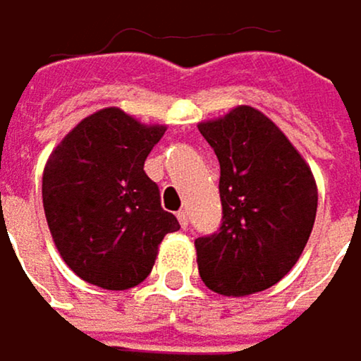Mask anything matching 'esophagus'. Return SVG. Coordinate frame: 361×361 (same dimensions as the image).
Returning a JSON list of instances; mask_svg holds the SVG:
<instances>
[{
    "label": "esophagus",
    "mask_w": 361,
    "mask_h": 361,
    "mask_svg": "<svg viewBox=\"0 0 361 361\" xmlns=\"http://www.w3.org/2000/svg\"><path fill=\"white\" fill-rule=\"evenodd\" d=\"M176 216H178V223H180V227H183V229H187V227H189V214H187L185 210H180Z\"/></svg>",
    "instance_id": "1"
}]
</instances>
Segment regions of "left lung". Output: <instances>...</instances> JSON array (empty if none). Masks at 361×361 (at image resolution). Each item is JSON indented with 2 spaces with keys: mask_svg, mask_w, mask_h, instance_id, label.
Instances as JSON below:
<instances>
[{
  "mask_svg": "<svg viewBox=\"0 0 361 361\" xmlns=\"http://www.w3.org/2000/svg\"><path fill=\"white\" fill-rule=\"evenodd\" d=\"M221 164L223 223L195 240L204 283L225 296L267 290L292 269L311 235L317 187L286 134L252 106L202 121Z\"/></svg>",
  "mask_w": 361,
  "mask_h": 361,
  "instance_id": "left-lung-1",
  "label": "left lung"
}]
</instances>
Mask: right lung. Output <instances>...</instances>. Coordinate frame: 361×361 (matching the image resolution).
Returning <instances> with one entry per match:
<instances>
[{"instance_id": "add662e5", "label": "right lung", "mask_w": 361, "mask_h": 361, "mask_svg": "<svg viewBox=\"0 0 361 361\" xmlns=\"http://www.w3.org/2000/svg\"><path fill=\"white\" fill-rule=\"evenodd\" d=\"M164 132L166 126H145L121 109H100L61 140L44 168L52 240L88 283L138 286L153 269L164 235L180 229L145 174V159Z\"/></svg>"}]
</instances>
